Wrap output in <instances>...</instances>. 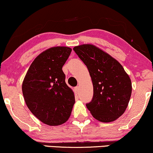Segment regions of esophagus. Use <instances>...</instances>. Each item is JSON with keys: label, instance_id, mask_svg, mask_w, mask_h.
Here are the masks:
<instances>
[{"label": "esophagus", "instance_id": "34e87169", "mask_svg": "<svg viewBox=\"0 0 153 153\" xmlns=\"http://www.w3.org/2000/svg\"><path fill=\"white\" fill-rule=\"evenodd\" d=\"M78 90H79L78 87H75V88H74V92H75V93L76 94H78Z\"/></svg>", "mask_w": 153, "mask_h": 153}]
</instances>
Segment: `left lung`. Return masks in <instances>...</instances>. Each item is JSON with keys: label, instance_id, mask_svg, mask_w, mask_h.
I'll list each match as a JSON object with an SVG mask.
<instances>
[{"label": "left lung", "instance_id": "1", "mask_svg": "<svg viewBox=\"0 0 153 153\" xmlns=\"http://www.w3.org/2000/svg\"><path fill=\"white\" fill-rule=\"evenodd\" d=\"M73 50L88 68L93 85V98L87 108L101 122L117 120L125 112L131 96L129 75L117 60L93 44H81Z\"/></svg>", "mask_w": 153, "mask_h": 153}]
</instances>
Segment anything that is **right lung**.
<instances>
[{
	"label": "right lung",
	"mask_w": 153,
	"mask_h": 153,
	"mask_svg": "<svg viewBox=\"0 0 153 153\" xmlns=\"http://www.w3.org/2000/svg\"><path fill=\"white\" fill-rule=\"evenodd\" d=\"M72 49L53 46L39 54L29 68L22 85L27 106L37 119L49 126H59L71 117L75 104L62 67Z\"/></svg>",
	"instance_id": "right-lung-1"
}]
</instances>
